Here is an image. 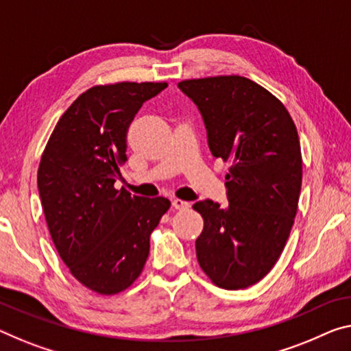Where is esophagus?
Returning a JSON list of instances; mask_svg holds the SVG:
<instances>
[{"label": "esophagus", "instance_id": "34e87169", "mask_svg": "<svg viewBox=\"0 0 351 351\" xmlns=\"http://www.w3.org/2000/svg\"><path fill=\"white\" fill-rule=\"evenodd\" d=\"M172 207L177 208V210H183V208L190 207V202L182 201V199H174V201H172Z\"/></svg>", "mask_w": 351, "mask_h": 351}]
</instances>
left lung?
I'll use <instances>...</instances> for the list:
<instances>
[{
	"mask_svg": "<svg viewBox=\"0 0 351 351\" xmlns=\"http://www.w3.org/2000/svg\"><path fill=\"white\" fill-rule=\"evenodd\" d=\"M197 105L215 158L229 163V206L199 201L204 218L196 240L202 271L215 285H254L278 262L292 230L303 179L300 138L287 108L240 75L183 80Z\"/></svg>",
	"mask_w": 351,
	"mask_h": 351,
	"instance_id": "8db88e82",
	"label": "left lung"
}]
</instances>
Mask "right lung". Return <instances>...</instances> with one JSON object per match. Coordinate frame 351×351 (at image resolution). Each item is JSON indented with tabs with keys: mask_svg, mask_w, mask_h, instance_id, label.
<instances>
[{
	"mask_svg": "<svg viewBox=\"0 0 351 351\" xmlns=\"http://www.w3.org/2000/svg\"><path fill=\"white\" fill-rule=\"evenodd\" d=\"M165 88V82L93 86L61 116L42 154L37 186L53 243L73 278L100 295L136 281L150 234L171 207L166 197L114 188L127 161L128 127Z\"/></svg>",
	"mask_w": 351,
	"mask_h": 351,
	"instance_id": "1",
	"label": "right lung"
}]
</instances>
